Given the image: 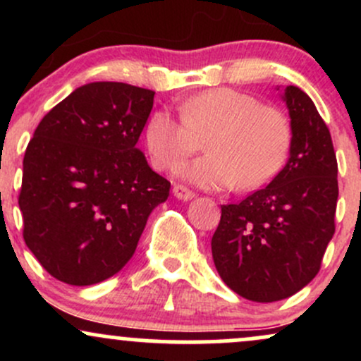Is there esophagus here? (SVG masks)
Wrapping results in <instances>:
<instances>
[{"label": "esophagus", "mask_w": 361, "mask_h": 361, "mask_svg": "<svg viewBox=\"0 0 361 361\" xmlns=\"http://www.w3.org/2000/svg\"><path fill=\"white\" fill-rule=\"evenodd\" d=\"M173 195H175L176 198H180V200H192V198L195 197V193L192 192L190 188H186L185 185H175L173 186Z\"/></svg>", "instance_id": "1"}]
</instances>
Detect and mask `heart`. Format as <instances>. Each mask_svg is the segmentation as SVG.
Here are the masks:
<instances>
[{
    "instance_id": "1",
    "label": "heart",
    "mask_w": 361,
    "mask_h": 361,
    "mask_svg": "<svg viewBox=\"0 0 361 361\" xmlns=\"http://www.w3.org/2000/svg\"><path fill=\"white\" fill-rule=\"evenodd\" d=\"M180 115L159 109L146 126V144L157 169L173 168L200 149L205 156L180 166L178 173L204 188L255 190L283 166L292 144V127L283 111L259 105L251 94L214 88L185 98Z\"/></svg>"
}]
</instances>
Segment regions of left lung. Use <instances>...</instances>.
<instances>
[{
  "mask_svg": "<svg viewBox=\"0 0 361 361\" xmlns=\"http://www.w3.org/2000/svg\"><path fill=\"white\" fill-rule=\"evenodd\" d=\"M290 157L270 185L222 205L212 238L219 275L255 302L287 299L321 270L334 234L338 161L329 128L307 94L287 86Z\"/></svg>",
  "mask_w": 361,
  "mask_h": 361,
  "instance_id": "left-lung-1",
  "label": "left lung"
}]
</instances>
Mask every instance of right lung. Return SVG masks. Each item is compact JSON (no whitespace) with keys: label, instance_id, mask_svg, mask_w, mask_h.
Returning <instances> with one entry per match:
<instances>
[{"label":"right lung","instance_id":"obj_1","mask_svg":"<svg viewBox=\"0 0 361 361\" xmlns=\"http://www.w3.org/2000/svg\"><path fill=\"white\" fill-rule=\"evenodd\" d=\"M154 91L98 81L74 90L35 128L18 205L28 250L54 279L85 287L122 270L171 183L137 149Z\"/></svg>","mask_w":361,"mask_h":361}]
</instances>
